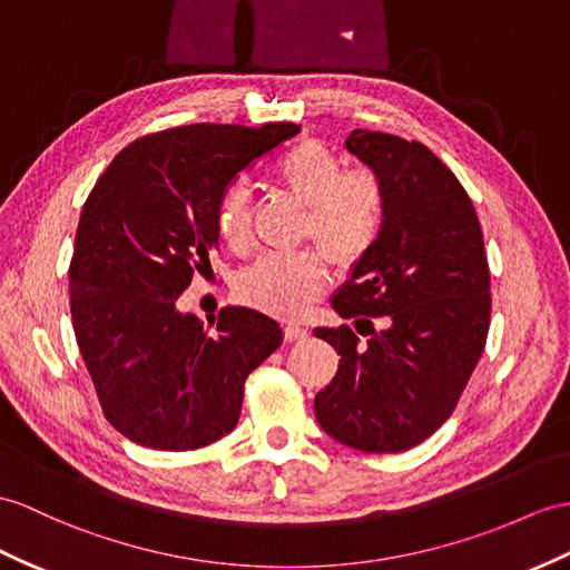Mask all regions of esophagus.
<instances>
[{
  "mask_svg": "<svg viewBox=\"0 0 570 570\" xmlns=\"http://www.w3.org/2000/svg\"><path fill=\"white\" fill-rule=\"evenodd\" d=\"M283 331H285V338L287 341H304V338L309 336V331L304 328L302 324H295V322H287Z\"/></svg>",
  "mask_w": 570,
  "mask_h": 570,
  "instance_id": "34e87169",
  "label": "esophagus"
}]
</instances>
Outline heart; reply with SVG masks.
Wrapping results in <instances>:
<instances>
[{"mask_svg":"<svg viewBox=\"0 0 570 570\" xmlns=\"http://www.w3.org/2000/svg\"><path fill=\"white\" fill-rule=\"evenodd\" d=\"M273 176L287 193L307 205L302 234L312 237L338 268H351L377 242L386 193L370 169H343L341 157L318 140H302L275 161ZM222 242L244 246L248 239V190L242 180L222 190L215 207ZM326 263L318 252L263 254L237 277V295L248 307L295 316L324 293Z\"/></svg>","mask_w":570,"mask_h":570,"instance_id":"b5f03b06","label":"heart"}]
</instances>
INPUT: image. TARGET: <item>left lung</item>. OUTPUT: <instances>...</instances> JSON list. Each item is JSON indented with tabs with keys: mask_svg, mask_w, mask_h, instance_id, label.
I'll return each instance as SVG.
<instances>
[{
	"mask_svg": "<svg viewBox=\"0 0 570 570\" xmlns=\"http://www.w3.org/2000/svg\"><path fill=\"white\" fill-rule=\"evenodd\" d=\"M345 149L382 178L386 210L377 242L331 299L355 331H314L341 355L314 413L353 450L404 452L450 419L483 353L491 324L483 232L466 190L425 145L353 130Z\"/></svg>",
	"mask_w": 570,
	"mask_h": 570,
	"instance_id": "8db88e82",
	"label": "left lung"
}]
</instances>
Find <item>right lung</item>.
Instances as JSON below:
<instances>
[{"instance_id":"add662e5","label":"right lung","mask_w":570,"mask_h":570,"mask_svg":"<svg viewBox=\"0 0 570 570\" xmlns=\"http://www.w3.org/2000/svg\"><path fill=\"white\" fill-rule=\"evenodd\" d=\"M295 122L180 125L130 142L96 180L69 263L79 353L108 423L142 448L186 452L232 433L244 382L277 345L271 316L225 307L203 326L178 312L217 248L215 207Z\"/></svg>"}]
</instances>
